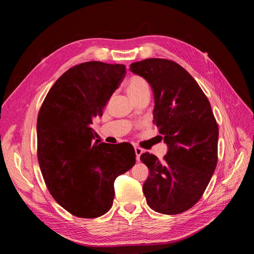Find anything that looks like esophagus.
<instances>
[{
    "label": "esophagus",
    "instance_id": "1",
    "mask_svg": "<svg viewBox=\"0 0 254 254\" xmlns=\"http://www.w3.org/2000/svg\"><path fill=\"white\" fill-rule=\"evenodd\" d=\"M134 151H135V156H136V160L139 161L140 160V157L142 153L144 152V150L141 148V147H137V146H134Z\"/></svg>",
    "mask_w": 254,
    "mask_h": 254
}]
</instances>
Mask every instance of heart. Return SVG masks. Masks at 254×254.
<instances>
[{
    "label": "heart",
    "mask_w": 254,
    "mask_h": 254,
    "mask_svg": "<svg viewBox=\"0 0 254 254\" xmlns=\"http://www.w3.org/2000/svg\"><path fill=\"white\" fill-rule=\"evenodd\" d=\"M126 90L133 102L144 95H149L148 82L139 75H132L128 78L126 81Z\"/></svg>",
    "instance_id": "heart-1"
}]
</instances>
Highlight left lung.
Returning a JSON list of instances; mask_svg holds the SVG:
<instances>
[{
  "mask_svg": "<svg viewBox=\"0 0 254 254\" xmlns=\"http://www.w3.org/2000/svg\"><path fill=\"white\" fill-rule=\"evenodd\" d=\"M130 71L151 86L153 123L168 146L162 161L149 152L140 157L149 170L146 201L159 213H183L201 198L217 165L218 125L210 102L175 61L149 58L131 64Z\"/></svg>",
  "mask_w": 254,
  "mask_h": 254,
  "instance_id": "8db88e82",
  "label": "left lung"
}]
</instances>
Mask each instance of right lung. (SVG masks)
<instances>
[{
	"label": "right lung",
	"instance_id": "add662e5",
	"mask_svg": "<svg viewBox=\"0 0 254 254\" xmlns=\"http://www.w3.org/2000/svg\"><path fill=\"white\" fill-rule=\"evenodd\" d=\"M125 75L124 64L75 65L53 84L38 114L37 155L44 182L74 216L95 218L108 212L114 180L135 163L131 144H92L91 125Z\"/></svg>",
	"mask_w": 254,
	"mask_h": 254
}]
</instances>
